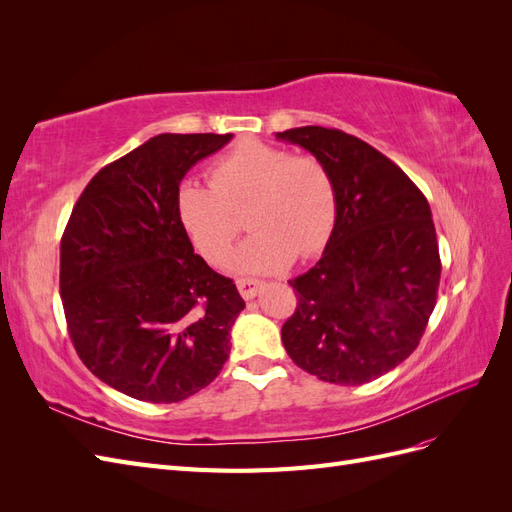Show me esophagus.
I'll list each match as a JSON object with an SVG mask.
<instances>
[{"label":"esophagus","instance_id":"obj_1","mask_svg":"<svg viewBox=\"0 0 512 512\" xmlns=\"http://www.w3.org/2000/svg\"><path fill=\"white\" fill-rule=\"evenodd\" d=\"M237 288H239V292H241V297L250 301V299H254L256 294L260 292L262 282H260V280H252V277H239V280H237Z\"/></svg>","mask_w":512,"mask_h":512}]
</instances>
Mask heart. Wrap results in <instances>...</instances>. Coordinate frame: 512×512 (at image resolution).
Returning a JSON list of instances; mask_svg holds the SVG:
<instances>
[{"label": "heart", "instance_id": "1", "mask_svg": "<svg viewBox=\"0 0 512 512\" xmlns=\"http://www.w3.org/2000/svg\"><path fill=\"white\" fill-rule=\"evenodd\" d=\"M209 181H183L175 196L177 220L196 252L220 265L241 232L232 209L247 205L254 235L235 258L243 271L284 269L294 252L322 250L335 224V185L314 156H292L284 147L241 141L215 160Z\"/></svg>", "mask_w": 512, "mask_h": 512}]
</instances>
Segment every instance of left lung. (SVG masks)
<instances>
[{
  "instance_id": "1",
  "label": "left lung",
  "mask_w": 512,
  "mask_h": 512,
  "mask_svg": "<svg viewBox=\"0 0 512 512\" xmlns=\"http://www.w3.org/2000/svg\"><path fill=\"white\" fill-rule=\"evenodd\" d=\"M327 166L335 226L322 258L294 277L290 359L324 382L359 386L416 350L436 307L440 250L423 192L378 149L335 128L275 134Z\"/></svg>"
}]
</instances>
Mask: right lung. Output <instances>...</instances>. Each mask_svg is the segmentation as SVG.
<instances>
[{"label":"right lung","mask_w":512,"mask_h":512,"mask_svg":"<svg viewBox=\"0 0 512 512\" xmlns=\"http://www.w3.org/2000/svg\"><path fill=\"white\" fill-rule=\"evenodd\" d=\"M232 134H158L106 164L76 200L59 292L76 354L119 393L175 404L205 389L245 301L194 254L175 211L185 173Z\"/></svg>","instance_id":"add662e5"}]
</instances>
